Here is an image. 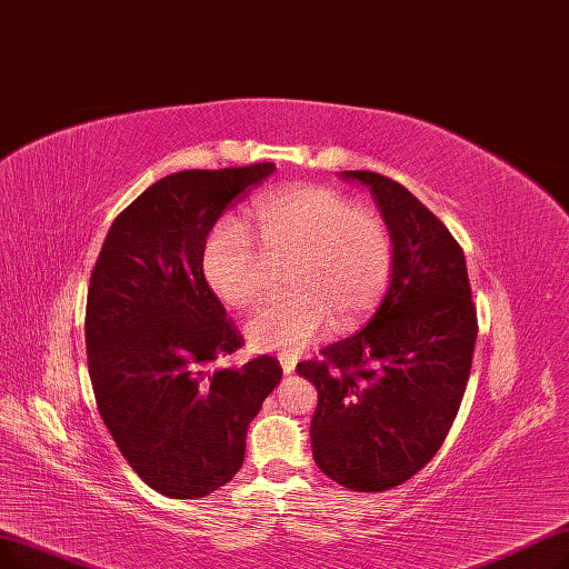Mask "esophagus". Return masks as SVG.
Segmentation results:
<instances>
[{
	"label": "esophagus",
	"mask_w": 569,
	"mask_h": 569,
	"mask_svg": "<svg viewBox=\"0 0 569 569\" xmlns=\"http://www.w3.org/2000/svg\"><path fill=\"white\" fill-rule=\"evenodd\" d=\"M296 363H299V359H296L293 355H280V366L287 375H291L296 370Z\"/></svg>",
	"instance_id": "esophagus-1"
}]
</instances>
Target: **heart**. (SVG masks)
Segmentation results:
<instances>
[{"instance_id":"1","label":"heart","mask_w":569,"mask_h":569,"mask_svg":"<svg viewBox=\"0 0 569 569\" xmlns=\"http://www.w3.org/2000/svg\"><path fill=\"white\" fill-rule=\"evenodd\" d=\"M199 261L208 287L233 308H250L266 293L268 263H289V293L259 308L246 333L257 349L299 351L327 323L349 331L377 308L391 278L393 238L377 210L331 187L303 184L257 201L246 229L214 224Z\"/></svg>"}]
</instances>
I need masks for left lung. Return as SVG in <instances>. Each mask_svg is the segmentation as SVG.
<instances>
[{"mask_svg":"<svg viewBox=\"0 0 569 569\" xmlns=\"http://www.w3.org/2000/svg\"><path fill=\"white\" fill-rule=\"evenodd\" d=\"M370 189L393 238L391 280L366 329L296 366L317 389L315 463L345 489L377 493L417 475L461 408L477 340L466 257L400 182L342 171Z\"/></svg>","mask_w":569,"mask_h":569,"instance_id":"1","label":"left lung"}]
</instances>
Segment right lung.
Wrapping results in <instances>:
<instances>
[{
  "mask_svg": "<svg viewBox=\"0 0 569 569\" xmlns=\"http://www.w3.org/2000/svg\"><path fill=\"white\" fill-rule=\"evenodd\" d=\"M273 171L263 161L157 180L118 214L92 270L86 345L97 408L133 472L167 498L229 483L250 421L280 385L273 357L212 368L242 336L199 261L222 212Z\"/></svg>",
  "mask_w": 569,
  "mask_h": 569,
  "instance_id": "1",
  "label": "right lung"
}]
</instances>
